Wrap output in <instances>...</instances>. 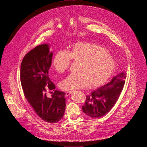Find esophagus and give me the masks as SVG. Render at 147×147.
<instances>
[{
  "label": "esophagus",
  "instance_id": "1",
  "mask_svg": "<svg viewBox=\"0 0 147 147\" xmlns=\"http://www.w3.org/2000/svg\"><path fill=\"white\" fill-rule=\"evenodd\" d=\"M72 92V91H66V96H69V95H70V94Z\"/></svg>",
  "mask_w": 147,
  "mask_h": 147
}]
</instances>
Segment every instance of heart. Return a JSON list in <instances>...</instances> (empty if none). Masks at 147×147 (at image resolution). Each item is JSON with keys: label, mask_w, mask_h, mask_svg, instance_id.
Wrapping results in <instances>:
<instances>
[{"label": "heart", "mask_w": 147, "mask_h": 147, "mask_svg": "<svg viewBox=\"0 0 147 147\" xmlns=\"http://www.w3.org/2000/svg\"><path fill=\"white\" fill-rule=\"evenodd\" d=\"M71 59L80 63L76 74L62 80L59 87L63 91L81 89L89 86L90 88L99 87L105 84L115 70V62L108 51L101 47L90 43H77L68 52L59 50L53 59L55 70L60 74L66 71Z\"/></svg>", "instance_id": "1"}]
</instances>
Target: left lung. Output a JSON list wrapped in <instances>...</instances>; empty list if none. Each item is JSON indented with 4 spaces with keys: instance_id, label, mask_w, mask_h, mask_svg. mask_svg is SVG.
I'll return each instance as SVG.
<instances>
[{
    "instance_id": "left-lung-1",
    "label": "left lung",
    "mask_w": 147,
    "mask_h": 147,
    "mask_svg": "<svg viewBox=\"0 0 147 147\" xmlns=\"http://www.w3.org/2000/svg\"><path fill=\"white\" fill-rule=\"evenodd\" d=\"M126 74L120 73L102 87L86 96L84 105L82 107L84 113L92 118L105 115L114 107L123 89Z\"/></svg>"
}]
</instances>
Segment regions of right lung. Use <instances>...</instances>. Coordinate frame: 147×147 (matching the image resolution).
Instances as JSON below:
<instances>
[{
    "label": "right lung",
    "instance_id": "right-lung-1",
    "mask_svg": "<svg viewBox=\"0 0 147 147\" xmlns=\"http://www.w3.org/2000/svg\"><path fill=\"white\" fill-rule=\"evenodd\" d=\"M53 53L48 44L36 47L24 57L20 69V81L25 97L36 115L49 123L60 121L66 109L65 93L55 90L48 76ZM53 90L52 97L47 95Z\"/></svg>",
    "mask_w": 147,
    "mask_h": 147
}]
</instances>
